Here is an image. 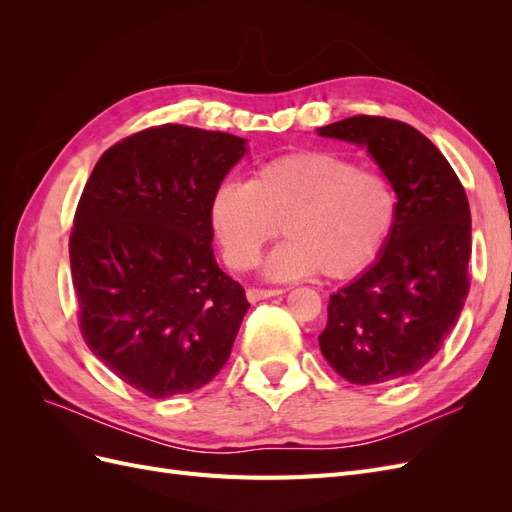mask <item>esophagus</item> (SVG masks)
I'll use <instances>...</instances> for the list:
<instances>
[{"label": "esophagus", "mask_w": 512, "mask_h": 512, "mask_svg": "<svg viewBox=\"0 0 512 512\" xmlns=\"http://www.w3.org/2000/svg\"><path fill=\"white\" fill-rule=\"evenodd\" d=\"M282 288H247V301L256 303L262 299H269V297H277V294H282Z\"/></svg>", "instance_id": "obj_1"}]
</instances>
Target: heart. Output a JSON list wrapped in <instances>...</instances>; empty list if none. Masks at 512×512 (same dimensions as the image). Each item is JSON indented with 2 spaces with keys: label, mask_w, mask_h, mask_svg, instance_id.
<instances>
[{
  "label": "heart",
  "mask_w": 512,
  "mask_h": 512,
  "mask_svg": "<svg viewBox=\"0 0 512 512\" xmlns=\"http://www.w3.org/2000/svg\"><path fill=\"white\" fill-rule=\"evenodd\" d=\"M395 220L391 179L331 151L269 160L250 181H224L211 200L213 228L235 269H250L282 224L288 239L267 260L277 280L359 273L378 256Z\"/></svg>",
  "instance_id": "1"
}]
</instances>
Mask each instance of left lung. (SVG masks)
<instances>
[{
  "label": "left lung",
  "instance_id": "1",
  "mask_svg": "<svg viewBox=\"0 0 512 512\" xmlns=\"http://www.w3.org/2000/svg\"><path fill=\"white\" fill-rule=\"evenodd\" d=\"M318 134L365 145L397 194L378 260L331 294L320 350L352 384L397 382L440 352L468 299V196L440 149L404 121L354 115Z\"/></svg>",
  "mask_w": 512,
  "mask_h": 512
}]
</instances>
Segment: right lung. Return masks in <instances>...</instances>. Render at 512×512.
<instances>
[{"instance_id": "obj_1", "label": "right lung", "mask_w": 512, "mask_h": 512, "mask_svg": "<svg viewBox=\"0 0 512 512\" xmlns=\"http://www.w3.org/2000/svg\"><path fill=\"white\" fill-rule=\"evenodd\" d=\"M245 138L179 123L102 153L74 213L70 269L89 350L151 399L192 393L226 365L245 290L213 256L211 200Z\"/></svg>"}]
</instances>
